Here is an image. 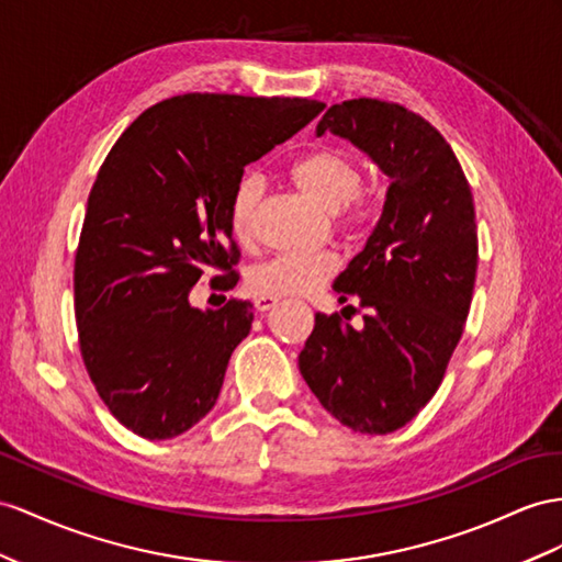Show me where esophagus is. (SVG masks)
I'll return each instance as SVG.
<instances>
[{"label": "esophagus", "instance_id": "34e87169", "mask_svg": "<svg viewBox=\"0 0 562 562\" xmlns=\"http://www.w3.org/2000/svg\"><path fill=\"white\" fill-rule=\"evenodd\" d=\"M280 304V299H272V296H258L256 301H254V306H256V311L258 313H268V311H272Z\"/></svg>", "mask_w": 562, "mask_h": 562}]
</instances>
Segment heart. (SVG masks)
<instances>
[{"instance_id": "b5f03b06", "label": "heart", "mask_w": 562, "mask_h": 562, "mask_svg": "<svg viewBox=\"0 0 562 562\" xmlns=\"http://www.w3.org/2000/svg\"><path fill=\"white\" fill-rule=\"evenodd\" d=\"M290 178L299 192L315 204L333 211L344 233H361L375 221V199L358 190L361 164L353 151L344 147H323L299 156L290 166ZM263 196V180L247 176L227 204V223L239 244L254 239V215ZM339 270V258L333 251L315 254H278L249 270L247 284L256 296H306L318 290Z\"/></svg>"}]
</instances>
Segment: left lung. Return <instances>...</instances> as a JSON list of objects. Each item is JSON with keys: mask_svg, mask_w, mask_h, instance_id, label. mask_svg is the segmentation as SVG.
<instances>
[{"mask_svg": "<svg viewBox=\"0 0 562 562\" xmlns=\"http://www.w3.org/2000/svg\"><path fill=\"white\" fill-rule=\"evenodd\" d=\"M327 131L392 184L363 251L335 280L341 304L356 294L366 308L363 329L315 313L299 370L341 425L390 435L437 394L463 335L477 272L472 192L449 142L406 106L349 99L327 109L315 135Z\"/></svg>", "mask_w": 562, "mask_h": 562, "instance_id": "left-lung-1", "label": "left lung"}]
</instances>
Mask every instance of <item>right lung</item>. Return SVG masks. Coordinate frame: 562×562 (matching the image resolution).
<instances>
[{"mask_svg":"<svg viewBox=\"0 0 562 562\" xmlns=\"http://www.w3.org/2000/svg\"><path fill=\"white\" fill-rule=\"evenodd\" d=\"M325 109L299 97L182 94L142 113L97 172L76 251L85 368L123 427L172 439L215 406L227 361L251 329L249 301L190 304L206 270L239 276L227 204L244 166Z\"/></svg>","mask_w":562,"mask_h":562,"instance_id":"obj_1","label":"right lung"}]
</instances>
